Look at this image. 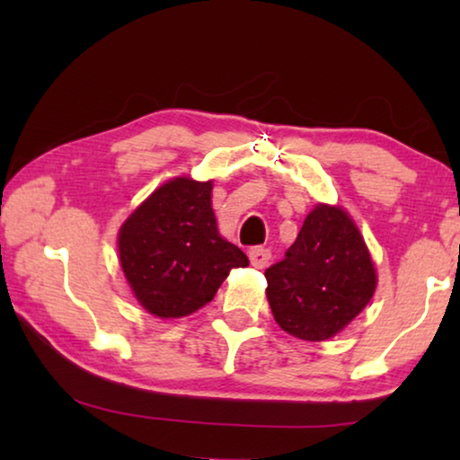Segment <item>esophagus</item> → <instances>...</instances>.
Segmentation results:
<instances>
[{
	"label": "esophagus",
	"mask_w": 460,
	"mask_h": 460,
	"mask_svg": "<svg viewBox=\"0 0 460 460\" xmlns=\"http://www.w3.org/2000/svg\"><path fill=\"white\" fill-rule=\"evenodd\" d=\"M249 260H252L253 268H266L271 260V252L266 247H252L249 249Z\"/></svg>",
	"instance_id": "34e87169"
}]
</instances>
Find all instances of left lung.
I'll return each instance as SVG.
<instances>
[{"label": "left lung", "mask_w": 460, "mask_h": 460, "mask_svg": "<svg viewBox=\"0 0 460 460\" xmlns=\"http://www.w3.org/2000/svg\"><path fill=\"white\" fill-rule=\"evenodd\" d=\"M276 323L302 341L341 332L367 306L376 266L359 229L342 208L316 205L282 261L266 270Z\"/></svg>", "instance_id": "left-lung-1"}]
</instances>
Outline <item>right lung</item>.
Segmentation results:
<instances>
[{
  "mask_svg": "<svg viewBox=\"0 0 460 460\" xmlns=\"http://www.w3.org/2000/svg\"><path fill=\"white\" fill-rule=\"evenodd\" d=\"M211 190V181L174 178L121 225V270L139 305L154 316L192 314L213 300L231 270L249 266L247 255L219 235Z\"/></svg>",
  "mask_w": 460,
  "mask_h": 460,
  "instance_id": "add662e5",
  "label": "right lung"
}]
</instances>
